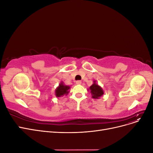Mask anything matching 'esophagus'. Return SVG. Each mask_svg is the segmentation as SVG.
Returning a JSON list of instances; mask_svg holds the SVG:
<instances>
[{
    "instance_id": "obj_1",
    "label": "esophagus",
    "mask_w": 153,
    "mask_h": 153,
    "mask_svg": "<svg viewBox=\"0 0 153 153\" xmlns=\"http://www.w3.org/2000/svg\"><path fill=\"white\" fill-rule=\"evenodd\" d=\"M76 84L77 85H80V84H82V82H81L80 80H77V81L76 82Z\"/></svg>"
}]
</instances>
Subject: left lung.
Returning a JSON list of instances; mask_svg holds the SVG:
<instances>
[{
  "instance_id": "8db88e82",
  "label": "left lung",
  "mask_w": 153,
  "mask_h": 153,
  "mask_svg": "<svg viewBox=\"0 0 153 153\" xmlns=\"http://www.w3.org/2000/svg\"><path fill=\"white\" fill-rule=\"evenodd\" d=\"M89 89L92 96V97L94 99H99L100 97L104 94L101 87H100L98 84H96L95 82H94V84L89 87Z\"/></svg>"
}]
</instances>
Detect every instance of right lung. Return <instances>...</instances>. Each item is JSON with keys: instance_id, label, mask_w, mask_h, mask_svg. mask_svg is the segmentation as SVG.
<instances>
[{"instance_id": "obj_1", "label": "right lung", "mask_w": 153, "mask_h": 153, "mask_svg": "<svg viewBox=\"0 0 153 153\" xmlns=\"http://www.w3.org/2000/svg\"><path fill=\"white\" fill-rule=\"evenodd\" d=\"M69 86L64 85L62 83H61L57 88L56 91H55V95H56L57 97H61L64 96V94H68L69 93Z\"/></svg>"}]
</instances>
